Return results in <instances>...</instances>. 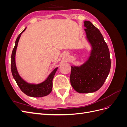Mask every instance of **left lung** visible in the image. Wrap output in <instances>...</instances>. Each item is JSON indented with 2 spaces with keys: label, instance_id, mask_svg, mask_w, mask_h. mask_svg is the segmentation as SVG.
<instances>
[{
  "label": "left lung",
  "instance_id": "obj_1",
  "mask_svg": "<svg viewBox=\"0 0 127 127\" xmlns=\"http://www.w3.org/2000/svg\"><path fill=\"white\" fill-rule=\"evenodd\" d=\"M86 38L92 50L90 57L80 66H71L70 76L73 88L80 93H93L105 82L111 68L107 45L99 30L90 21L84 22Z\"/></svg>",
  "mask_w": 127,
  "mask_h": 127
}]
</instances>
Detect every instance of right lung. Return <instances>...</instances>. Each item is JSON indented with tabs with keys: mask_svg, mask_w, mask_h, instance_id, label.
<instances>
[{
	"mask_svg": "<svg viewBox=\"0 0 127 127\" xmlns=\"http://www.w3.org/2000/svg\"><path fill=\"white\" fill-rule=\"evenodd\" d=\"M26 29V28H25V29L19 34V35L16 40V41H15V47L13 50L11 57V73H12L13 77L15 80V81H16L18 86L24 93L31 97H43L49 95L51 92L52 89V80L58 67L56 68L50 74L48 78L44 82L40 84H30L27 83L24 79L22 78L17 71L16 63H15V55H16V49L19 40H20L21 34L25 31Z\"/></svg>",
	"mask_w": 127,
	"mask_h": 127,
	"instance_id": "add662e5",
	"label": "right lung"
}]
</instances>
